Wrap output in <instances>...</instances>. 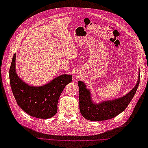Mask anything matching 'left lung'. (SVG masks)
Listing matches in <instances>:
<instances>
[{"label": "left lung", "instance_id": "left-lung-1", "mask_svg": "<svg viewBox=\"0 0 148 148\" xmlns=\"http://www.w3.org/2000/svg\"><path fill=\"white\" fill-rule=\"evenodd\" d=\"M139 82L140 70L136 86L126 95L114 100H103L96 103L93 101L92 93L90 90L87 88L86 84L83 81H78L81 114L85 119L93 121H103L114 118L127 108L135 95Z\"/></svg>", "mask_w": 148, "mask_h": 148}]
</instances>
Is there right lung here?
Listing matches in <instances>:
<instances>
[{
    "mask_svg": "<svg viewBox=\"0 0 148 148\" xmlns=\"http://www.w3.org/2000/svg\"><path fill=\"white\" fill-rule=\"evenodd\" d=\"M9 79L18 105L31 116L48 119L57 112L59 97L66 85L71 82L72 77V75L62 74L42 86L29 85L16 73L15 53L9 69Z\"/></svg>",
    "mask_w": 148,
    "mask_h": 148,
    "instance_id": "add662e5",
    "label": "right lung"
}]
</instances>
